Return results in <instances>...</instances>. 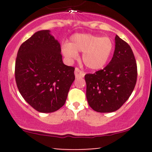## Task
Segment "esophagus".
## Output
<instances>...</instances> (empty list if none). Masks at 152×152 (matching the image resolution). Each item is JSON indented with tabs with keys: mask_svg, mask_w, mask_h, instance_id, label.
Here are the masks:
<instances>
[{
	"mask_svg": "<svg viewBox=\"0 0 152 152\" xmlns=\"http://www.w3.org/2000/svg\"><path fill=\"white\" fill-rule=\"evenodd\" d=\"M85 75V73L83 71H82L81 70H80L78 68H76L75 69V76L76 78H81L83 77Z\"/></svg>",
	"mask_w": 152,
	"mask_h": 152,
	"instance_id": "obj_1",
	"label": "esophagus"
}]
</instances>
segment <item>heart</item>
<instances>
[{"label": "heart", "mask_w": 152, "mask_h": 152, "mask_svg": "<svg viewBox=\"0 0 152 152\" xmlns=\"http://www.w3.org/2000/svg\"><path fill=\"white\" fill-rule=\"evenodd\" d=\"M62 53L68 60L78 57V52H83V64L91 70L102 69L107 64L114 50V43L109 37H101L91 34H76L70 38L69 43H64Z\"/></svg>", "instance_id": "obj_1"}]
</instances>
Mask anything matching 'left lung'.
I'll return each mask as SVG.
<instances>
[{
    "label": "left lung",
    "mask_w": 152,
    "mask_h": 152,
    "mask_svg": "<svg viewBox=\"0 0 152 152\" xmlns=\"http://www.w3.org/2000/svg\"><path fill=\"white\" fill-rule=\"evenodd\" d=\"M137 78L132 48L116 35L114 56L104 69L85 75L88 105L97 112H113L128 100Z\"/></svg>",
    "instance_id": "left-lung-1"
}]
</instances>
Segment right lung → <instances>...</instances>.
I'll return each mask as SVG.
<instances>
[{
	"mask_svg": "<svg viewBox=\"0 0 152 152\" xmlns=\"http://www.w3.org/2000/svg\"><path fill=\"white\" fill-rule=\"evenodd\" d=\"M61 45L50 31H39L21 44L15 78L23 98L41 113H51L65 104L75 79L74 67L63 63Z\"/></svg>",
	"mask_w": 152,
	"mask_h": 152,
	"instance_id": "1",
	"label": "right lung"
}]
</instances>
